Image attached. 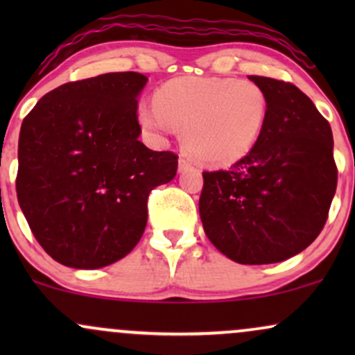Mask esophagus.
Here are the masks:
<instances>
[{"instance_id":"1","label":"esophagus","mask_w":355,"mask_h":355,"mask_svg":"<svg viewBox=\"0 0 355 355\" xmlns=\"http://www.w3.org/2000/svg\"><path fill=\"white\" fill-rule=\"evenodd\" d=\"M193 168V164L189 157H180L178 160V172H189V170Z\"/></svg>"}]
</instances>
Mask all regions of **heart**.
I'll return each mask as SVG.
<instances>
[{
    "label": "heart",
    "mask_w": 355,
    "mask_h": 355,
    "mask_svg": "<svg viewBox=\"0 0 355 355\" xmlns=\"http://www.w3.org/2000/svg\"><path fill=\"white\" fill-rule=\"evenodd\" d=\"M268 100L250 81L180 78L155 95V105L138 108L141 125L157 133L183 130L191 157L207 165H230L252 152L267 121Z\"/></svg>",
    "instance_id": "b5f03b06"
}]
</instances>
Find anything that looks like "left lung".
Instances as JSON below:
<instances>
[{
    "label": "left lung",
    "mask_w": 355,
    "mask_h": 355,
    "mask_svg": "<svg viewBox=\"0 0 355 355\" xmlns=\"http://www.w3.org/2000/svg\"><path fill=\"white\" fill-rule=\"evenodd\" d=\"M268 100L252 152L229 170L203 172L198 202L207 237L234 262L262 266L307 248L337 189L329 121L288 81L248 76Z\"/></svg>",
    "instance_id": "obj_1"
}]
</instances>
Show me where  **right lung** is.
Here are the masks:
<instances>
[{"label": "right lung", "mask_w": 355, "mask_h": 355, "mask_svg": "<svg viewBox=\"0 0 355 355\" xmlns=\"http://www.w3.org/2000/svg\"><path fill=\"white\" fill-rule=\"evenodd\" d=\"M146 81L135 71L70 81L24 116L16 195L35 239L63 266L101 268L130 254L150 191L177 175L178 155L138 140Z\"/></svg>", "instance_id": "obj_1"}]
</instances>
